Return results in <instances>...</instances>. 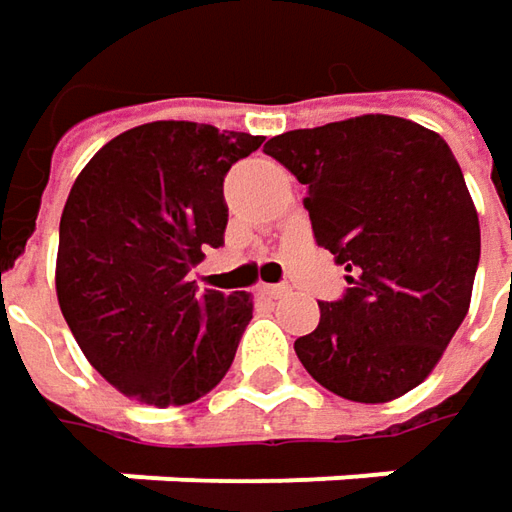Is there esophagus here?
<instances>
[{
	"label": "esophagus",
	"mask_w": 512,
	"mask_h": 512,
	"mask_svg": "<svg viewBox=\"0 0 512 512\" xmlns=\"http://www.w3.org/2000/svg\"><path fill=\"white\" fill-rule=\"evenodd\" d=\"M262 294L271 297V300H279V297L288 294V285H262Z\"/></svg>",
	"instance_id": "34e87169"
}]
</instances>
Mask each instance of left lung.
<instances>
[{
  "label": "left lung",
  "instance_id": "8db88e82",
  "mask_svg": "<svg viewBox=\"0 0 512 512\" xmlns=\"http://www.w3.org/2000/svg\"><path fill=\"white\" fill-rule=\"evenodd\" d=\"M265 154L309 186L314 241L349 274L294 349L314 382L390 402L434 370L469 311L481 227L452 148L417 122L358 116L288 130Z\"/></svg>",
  "mask_w": 512,
  "mask_h": 512
}]
</instances>
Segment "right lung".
Returning a JSON list of instances; mask_svg holds the SVG:
<instances>
[{
	"label": "right lung",
	"instance_id": "add662e5",
	"mask_svg": "<svg viewBox=\"0 0 512 512\" xmlns=\"http://www.w3.org/2000/svg\"><path fill=\"white\" fill-rule=\"evenodd\" d=\"M265 136L151 122L110 139L60 215L57 303L90 364L125 396L189 405L221 382L253 317L244 291L189 282L227 230L224 177Z\"/></svg>",
	"mask_w": 512,
	"mask_h": 512
}]
</instances>
